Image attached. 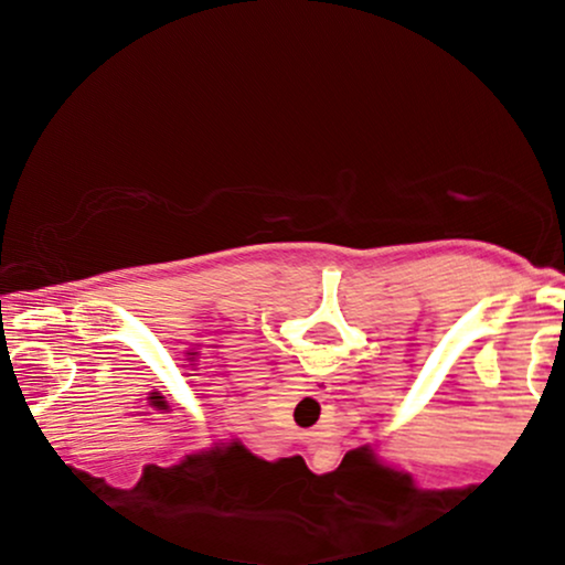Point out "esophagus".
I'll use <instances>...</instances> for the list:
<instances>
[{
    "mask_svg": "<svg viewBox=\"0 0 565 565\" xmlns=\"http://www.w3.org/2000/svg\"><path fill=\"white\" fill-rule=\"evenodd\" d=\"M308 387L313 395H323L329 391V382L327 380H308Z\"/></svg>",
    "mask_w": 565,
    "mask_h": 565,
    "instance_id": "1",
    "label": "esophagus"
}]
</instances>
